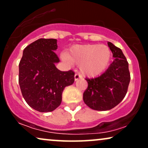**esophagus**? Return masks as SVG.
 Returning <instances> with one entry per match:
<instances>
[{
  "mask_svg": "<svg viewBox=\"0 0 148 148\" xmlns=\"http://www.w3.org/2000/svg\"><path fill=\"white\" fill-rule=\"evenodd\" d=\"M81 78H82V76H81L79 74H76L75 75H74V80H75V81H77V80L80 79H81Z\"/></svg>",
  "mask_w": 148,
  "mask_h": 148,
  "instance_id": "1",
  "label": "esophagus"
}]
</instances>
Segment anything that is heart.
I'll return each mask as SVG.
<instances>
[{
    "mask_svg": "<svg viewBox=\"0 0 148 148\" xmlns=\"http://www.w3.org/2000/svg\"><path fill=\"white\" fill-rule=\"evenodd\" d=\"M62 59L69 64L72 62L80 65L84 76L95 77L108 67L111 60V52L105 45H77L62 54Z\"/></svg>",
    "mask_w": 148,
    "mask_h": 148,
    "instance_id": "heart-1",
    "label": "heart"
}]
</instances>
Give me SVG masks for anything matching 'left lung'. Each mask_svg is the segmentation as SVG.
I'll use <instances>...</instances> for the list:
<instances>
[{"instance_id": "8db88e82", "label": "left lung", "mask_w": 148, "mask_h": 148, "mask_svg": "<svg viewBox=\"0 0 148 148\" xmlns=\"http://www.w3.org/2000/svg\"><path fill=\"white\" fill-rule=\"evenodd\" d=\"M114 60L103 74L95 79H86L88 86L84 101L96 111H108L116 106L127 94L130 81L129 64L120 48L108 42Z\"/></svg>"}]
</instances>
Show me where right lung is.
Returning <instances> with one entry per match:
<instances>
[{
	"mask_svg": "<svg viewBox=\"0 0 148 148\" xmlns=\"http://www.w3.org/2000/svg\"><path fill=\"white\" fill-rule=\"evenodd\" d=\"M56 39H39L27 46L18 67L22 95L31 108L40 112L54 111L60 105L64 88L74 82V72H62L55 51Z\"/></svg>",
	"mask_w": 148,
	"mask_h": 148,
	"instance_id": "add662e5",
	"label": "right lung"
}]
</instances>
